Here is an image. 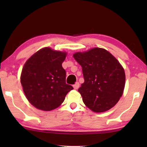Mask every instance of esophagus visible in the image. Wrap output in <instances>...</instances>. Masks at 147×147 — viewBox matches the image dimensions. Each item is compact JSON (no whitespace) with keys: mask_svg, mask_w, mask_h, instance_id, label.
I'll list each match as a JSON object with an SVG mask.
<instances>
[{"mask_svg":"<svg viewBox=\"0 0 147 147\" xmlns=\"http://www.w3.org/2000/svg\"><path fill=\"white\" fill-rule=\"evenodd\" d=\"M73 87L75 90L78 89V88H79V87H80V83H79V82H76V83L73 86Z\"/></svg>","mask_w":147,"mask_h":147,"instance_id":"1","label":"esophagus"}]
</instances>
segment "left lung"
<instances>
[{
	"instance_id": "8db88e82",
	"label": "left lung",
	"mask_w": 147,
	"mask_h": 147,
	"mask_svg": "<svg viewBox=\"0 0 147 147\" xmlns=\"http://www.w3.org/2000/svg\"><path fill=\"white\" fill-rule=\"evenodd\" d=\"M73 56L82 67L84 82L78 92L85 105L95 112H106L115 106L125 86V73L119 61L98 47Z\"/></svg>"
}]
</instances>
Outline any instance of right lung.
I'll list each match as a JSON object with an SVG mask.
<instances>
[{
  "instance_id": "right-lung-1",
  "label": "right lung",
  "mask_w": 147,
  "mask_h": 147,
  "mask_svg": "<svg viewBox=\"0 0 147 147\" xmlns=\"http://www.w3.org/2000/svg\"><path fill=\"white\" fill-rule=\"evenodd\" d=\"M66 55L65 52L45 47L33 54L24 65L21 76L23 92L37 109H55L74 89L66 84V72L62 67Z\"/></svg>"
}]
</instances>
